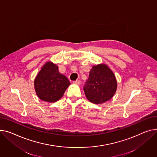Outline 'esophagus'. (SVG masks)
Wrapping results in <instances>:
<instances>
[{
  "instance_id": "34e87169",
  "label": "esophagus",
  "mask_w": 157,
  "mask_h": 157,
  "mask_svg": "<svg viewBox=\"0 0 157 157\" xmlns=\"http://www.w3.org/2000/svg\"><path fill=\"white\" fill-rule=\"evenodd\" d=\"M73 83H74V84H75V85H80L81 81H80L79 80H76V81H73Z\"/></svg>"
}]
</instances>
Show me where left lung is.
I'll list each match as a JSON object with an SVG mask.
<instances>
[{
    "mask_svg": "<svg viewBox=\"0 0 157 157\" xmlns=\"http://www.w3.org/2000/svg\"><path fill=\"white\" fill-rule=\"evenodd\" d=\"M86 98L99 104L112 98L117 89V81L112 71L105 64L93 66L83 87Z\"/></svg>",
    "mask_w": 157,
    "mask_h": 157,
    "instance_id": "left-lung-1",
    "label": "left lung"
}]
</instances>
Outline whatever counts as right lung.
<instances>
[{"label":"right lung","mask_w":157,"mask_h":157,"mask_svg":"<svg viewBox=\"0 0 157 157\" xmlns=\"http://www.w3.org/2000/svg\"><path fill=\"white\" fill-rule=\"evenodd\" d=\"M70 84L68 79L59 73L58 67L51 62L43 66L34 82L39 98L51 103L57 101L63 96Z\"/></svg>","instance_id":"add662e5"}]
</instances>
